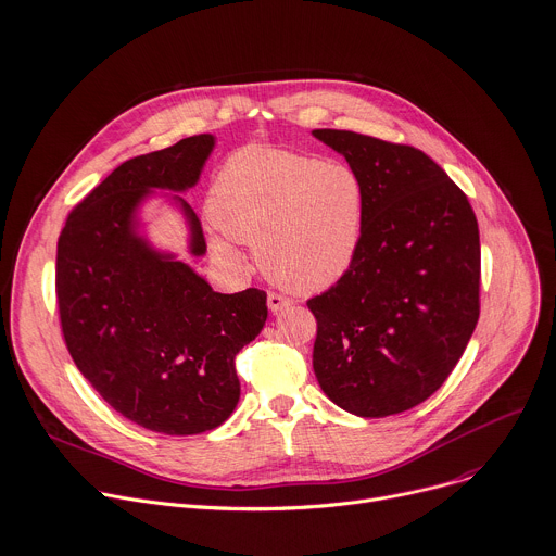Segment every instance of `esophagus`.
<instances>
[{"mask_svg": "<svg viewBox=\"0 0 556 556\" xmlns=\"http://www.w3.org/2000/svg\"><path fill=\"white\" fill-rule=\"evenodd\" d=\"M291 304V300L289 298H285V295H280V293H274V291H269V295H267V306L269 309L276 314V312H282L285 306H289Z\"/></svg>", "mask_w": 556, "mask_h": 556, "instance_id": "1", "label": "esophagus"}]
</instances>
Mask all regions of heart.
Masks as SVG:
<instances>
[{"label": "heart", "mask_w": 556, "mask_h": 556, "mask_svg": "<svg viewBox=\"0 0 556 556\" xmlns=\"http://www.w3.org/2000/svg\"><path fill=\"white\" fill-rule=\"evenodd\" d=\"M214 252L238 265L231 238L256 242L263 274L293 293L333 287L353 265L366 220V185L342 161L285 150L231 156L214 180Z\"/></svg>", "instance_id": "1"}]
</instances>
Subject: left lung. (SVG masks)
I'll return each mask as SVG.
<instances>
[{
	"label": "left lung",
	"instance_id": "left-lung-1",
	"mask_svg": "<svg viewBox=\"0 0 556 556\" xmlns=\"http://www.w3.org/2000/svg\"><path fill=\"white\" fill-rule=\"evenodd\" d=\"M366 185L351 269L312 298L314 371L357 417H387L433 395L479 320V227L466 194L421 150L346 130H314Z\"/></svg>",
	"mask_w": 556,
	"mask_h": 556
}]
</instances>
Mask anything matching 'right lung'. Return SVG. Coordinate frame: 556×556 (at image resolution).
<instances>
[{
    "label": "right lung",
    "mask_w": 556,
    "mask_h": 556,
    "mask_svg": "<svg viewBox=\"0 0 556 556\" xmlns=\"http://www.w3.org/2000/svg\"><path fill=\"white\" fill-rule=\"evenodd\" d=\"M214 146L199 135L121 163L56 242L59 318L77 368L116 413L163 435H199L233 413V357L267 320L265 291L218 293L146 233L141 210L159 197L182 216L188 252L205 256L201 220L180 194Z\"/></svg>",
    "instance_id": "1"
}]
</instances>
